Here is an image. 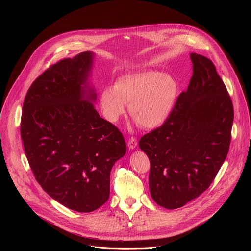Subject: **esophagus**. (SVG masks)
I'll list each match as a JSON object with an SVG mask.
<instances>
[{
	"mask_svg": "<svg viewBox=\"0 0 251 251\" xmlns=\"http://www.w3.org/2000/svg\"><path fill=\"white\" fill-rule=\"evenodd\" d=\"M137 139L135 138V137H131L129 140H128V143H127V145H128V147H129V149H131V150H133V149H135L136 147H137Z\"/></svg>",
	"mask_w": 251,
	"mask_h": 251,
	"instance_id": "obj_1",
	"label": "esophagus"
}]
</instances>
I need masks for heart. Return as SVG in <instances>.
Returning <instances> with one entry per match:
<instances>
[{
  "label": "heart",
  "mask_w": 251,
  "mask_h": 251,
  "mask_svg": "<svg viewBox=\"0 0 251 251\" xmlns=\"http://www.w3.org/2000/svg\"><path fill=\"white\" fill-rule=\"evenodd\" d=\"M177 96L176 81L169 75L147 70L117 78L114 87L107 86L100 93L104 117L117 122L129 105L131 116L145 129L163 125L172 114Z\"/></svg>",
  "instance_id": "1"
}]
</instances>
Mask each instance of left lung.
I'll list each match as a JSON object with an SVG mask.
<instances>
[{
    "label": "left lung",
    "instance_id": "left-lung-1",
    "mask_svg": "<svg viewBox=\"0 0 251 251\" xmlns=\"http://www.w3.org/2000/svg\"><path fill=\"white\" fill-rule=\"evenodd\" d=\"M193 76L159 128L140 139L148 156L151 197L175 209L198 198L212 183L230 145L233 106L210 59L190 54Z\"/></svg>",
    "mask_w": 251,
    "mask_h": 251
}]
</instances>
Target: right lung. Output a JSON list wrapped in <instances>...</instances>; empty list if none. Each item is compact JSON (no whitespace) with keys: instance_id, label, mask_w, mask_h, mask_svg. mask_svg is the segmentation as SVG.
<instances>
[{"instance_id":"add662e5","label":"right lung","mask_w":251,"mask_h":251,"mask_svg":"<svg viewBox=\"0 0 251 251\" xmlns=\"http://www.w3.org/2000/svg\"><path fill=\"white\" fill-rule=\"evenodd\" d=\"M93 59L92 51H84L47 69L30 85L21 121L35 180L53 200L79 212L107 201L111 169L127 150L121 132L94 107Z\"/></svg>"}]
</instances>
